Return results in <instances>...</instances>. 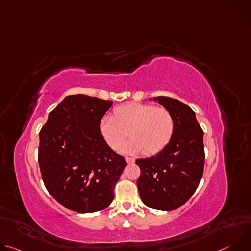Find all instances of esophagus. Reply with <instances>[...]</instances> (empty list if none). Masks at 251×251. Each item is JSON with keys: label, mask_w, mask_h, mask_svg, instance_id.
I'll return each mask as SVG.
<instances>
[{"label": "esophagus", "mask_w": 251, "mask_h": 251, "mask_svg": "<svg viewBox=\"0 0 251 251\" xmlns=\"http://www.w3.org/2000/svg\"><path fill=\"white\" fill-rule=\"evenodd\" d=\"M126 162L127 164H133L135 162V160L133 158H130V157H126Z\"/></svg>", "instance_id": "obj_1"}]
</instances>
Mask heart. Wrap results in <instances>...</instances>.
I'll return each mask as SVG.
<instances>
[{"instance_id":"obj_1","label":"heart","mask_w":251,"mask_h":251,"mask_svg":"<svg viewBox=\"0 0 251 251\" xmlns=\"http://www.w3.org/2000/svg\"><path fill=\"white\" fill-rule=\"evenodd\" d=\"M176 122L173 114L146 103H127L116 107L114 116L105 114L99 122L100 134L112 150H117L128 137L132 139L122 153L135 155L145 152L153 156L163 151L173 139Z\"/></svg>"}]
</instances>
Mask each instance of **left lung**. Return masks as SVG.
I'll return each mask as SVG.
<instances>
[{"instance_id": "1", "label": "left lung", "mask_w": 251, "mask_h": 251, "mask_svg": "<svg viewBox=\"0 0 251 251\" xmlns=\"http://www.w3.org/2000/svg\"><path fill=\"white\" fill-rule=\"evenodd\" d=\"M154 100L173 114L176 129L163 151L136 160L141 170L137 186L145 205L173 210L185 204L200 185L204 165L203 132L187 104L166 96Z\"/></svg>"}]
</instances>
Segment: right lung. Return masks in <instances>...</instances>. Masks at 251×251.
I'll return each mask as SVG.
<instances>
[{
	"instance_id": "1",
	"label": "right lung",
	"mask_w": 251,
	"mask_h": 251,
	"mask_svg": "<svg viewBox=\"0 0 251 251\" xmlns=\"http://www.w3.org/2000/svg\"><path fill=\"white\" fill-rule=\"evenodd\" d=\"M113 101L66 96L40 131L39 165L45 186L60 204L81 213L108 206L125 167L99 131Z\"/></svg>"
}]
</instances>
